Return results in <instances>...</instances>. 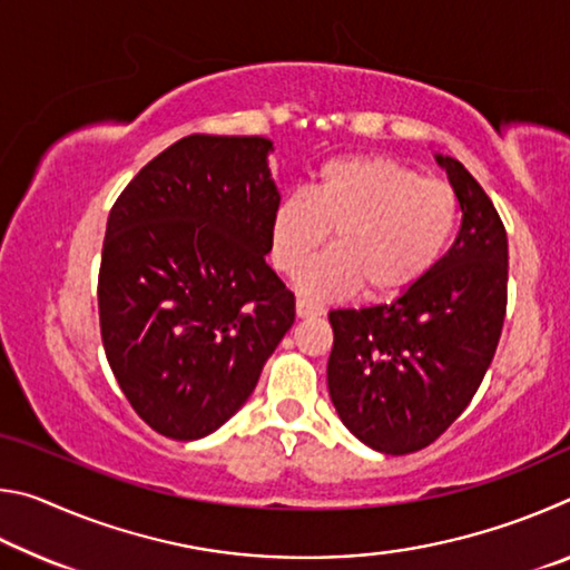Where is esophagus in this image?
I'll list each match as a JSON object with an SVG mask.
<instances>
[{"instance_id":"esophagus-1","label":"esophagus","mask_w":570,"mask_h":570,"mask_svg":"<svg viewBox=\"0 0 570 570\" xmlns=\"http://www.w3.org/2000/svg\"><path fill=\"white\" fill-rule=\"evenodd\" d=\"M296 314L302 316V320H312V316H322L324 314V306L314 304V302H306V298H298V302H296Z\"/></svg>"}]
</instances>
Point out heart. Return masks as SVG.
I'll list each match as a JSON object with an SVG mask.
<instances>
[{"label":"heart","mask_w":570,"mask_h":570,"mask_svg":"<svg viewBox=\"0 0 570 570\" xmlns=\"http://www.w3.org/2000/svg\"><path fill=\"white\" fill-rule=\"evenodd\" d=\"M460 224V198L445 180L384 156L324 163L320 180L278 200L268 228L276 272L296 274L332 230V254L304 268L298 288L334 298L354 292L394 296L428 276Z\"/></svg>","instance_id":"obj_1"}]
</instances>
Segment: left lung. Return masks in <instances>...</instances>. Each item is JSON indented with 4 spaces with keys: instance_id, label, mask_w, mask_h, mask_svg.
<instances>
[{
    "instance_id": "8db88e82",
    "label": "left lung",
    "mask_w": 570,
    "mask_h": 570,
    "mask_svg": "<svg viewBox=\"0 0 570 570\" xmlns=\"http://www.w3.org/2000/svg\"><path fill=\"white\" fill-rule=\"evenodd\" d=\"M460 198L455 244L392 304L330 312L326 382L342 422L384 455L435 442L475 397L508 306V234L460 160L438 156Z\"/></svg>"
}]
</instances>
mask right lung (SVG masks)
<instances>
[{
	"mask_svg": "<svg viewBox=\"0 0 570 570\" xmlns=\"http://www.w3.org/2000/svg\"><path fill=\"white\" fill-rule=\"evenodd\" d=\"M258 135H188L115 200L98 308L105 356L138 417L170 440L218 430L292 330L266 264L278 190Z\"/></svg>",
	"mask_w": 570,
	"mask_h": 570,
	"instance_id": "right-lung-1",
	"label": "right lung"
}]
</instances>
